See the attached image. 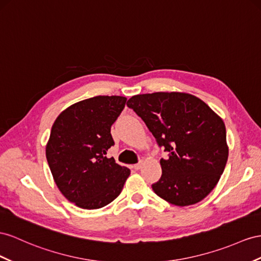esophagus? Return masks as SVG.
Listing matches in <instances>:
<instances>
[{"instance_id": "1", "label": "esophagus", "mask_w": 261, "mask_h": 261, "mask_svg": "<svg viewBox=\"0 0 261 261\" xmlns=\"http://www.w3.org/2000/svg\"><path fill=\"white\" fill-rule=\"evenodd\" d=\"M142 162H139V163H137V164H135V165H133V169H135L136 171H138V170H140V169H141L142 168Z\"/></svg>"}]
</instances>
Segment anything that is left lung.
Instances as JSON below:
<instances>
[{
  "label": "left lung",
  "mask_w": 261,
  "mask_h": 261,
  "mask_svg": "<svg viewBox=\"0 0 261 261\" xmlns=\"http://www.w3.org/2000/svg\"><path fill=\"white\" fill-rule=\"evenodd\" d=\"M126 106L141 118L160 148L161 178L155 194L176 206L204 199L223 174L228 159L226 128L199 98L184 92H153L131 97Z\"/></svg>",
  "instance_id": "1"
}]
</instances>
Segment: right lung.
<instances>
[{
  "label": "right lung",
  "instance_id": "right-lung-1",
  "mask_svg": "<svg viewBox=\"0 0 261 261\" xmlns=\"http://www.w3.org/2000/svg\"><path fill=\"white\" fill-rule=\"evenodd\" d=\"M126 98L97 96L68 107L51 126L46 159L62 194L85 210L108 205L121 193L130 170L107 156L110 133Z\"/></svg>",
  "mask_w": 261,
  "mask_h": 261
}]
</instances>
